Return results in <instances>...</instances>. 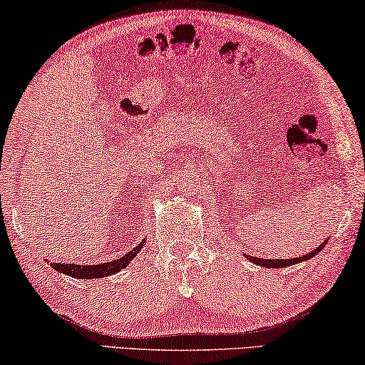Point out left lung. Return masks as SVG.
<instances>
[{
    "label": "left lung",
    "mask_w": 365,
    "mask_h": 365,
    "mask_svg": "<svg viewBox=\"0 0 365 365\" xmlns=\"http://www.w3.org/2000/svg\"><path fill=\"white\" fill-rule=\"evenodd\" d=\"M324 246H326V241H324L317 249H314L312 252H309V254H306V256H301V257H294V259H261V257H252V256H247V259H249V261H252L254 264H257V266H261V267L281 269V267L294 266V264H297V262L307 261V259H311V257L316 256V254L321 252V249Z\"/></svg>",
    "instance_id": "obj_1"
}]
</instances>
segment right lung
Listing matches in <instances>:
<instances>
[{
    "label": "right lung",
    "mask_w": 365,
    "mask_h": 365,
    "mask_svg": "<svg viewBox=\"0 0 365 365\" xmlns=\"http://www.w3.org/2000/svg\"><path fill=\"white\" fill-rule=\"evenodd\" d=\"M143 242H139L133 251L124 254L123 257L116 259V261L104 262V264H93V266H79V264H69V262H53L51 267L56 269L58 272L66 274V276L76 277V279H101L106 276H111V274H116L121 271V269H126L129 262L136 257V254L141 251Z\"/></svg>",
    "instance_id": "right-lung-1"
}]
</instances>
